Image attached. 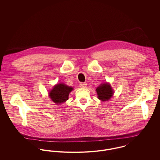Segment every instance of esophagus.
I'll return each mask as SVG.
<instances>
[{"label":"esophagus","mask_w":160,"mask_h":160,"mask_svg":"<svg viewBox=\"0 0 160 160\" xmlns=\"http://www.w3.org/2000/svg\"><path fill=\"white\" fill-rule=\"evenodd\" d=\"M87 83L86 82H81L80 84H79V86L81 88H86V86H87Z\"/></svg>","instance_id":"34e87169"}]
</instances>
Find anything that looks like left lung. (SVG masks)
<instances>
[{
	"instance_id": "left-lung-1",
	"label": "left lung",
	"mask_w": 160,
	"mask_h": 160,
	"mask_svg": "<svg viewBox=\"0 0 160 160\" xmlns=\"http://www.w3.org/2000/svg\"><path fill=\"white\" fill-rule=\"evenodd\" d=\"M96 92L97 98L102 101H108L114 95V91L109 82H103L100 84L97 89Z\"/></svg>"
}]
</instances>
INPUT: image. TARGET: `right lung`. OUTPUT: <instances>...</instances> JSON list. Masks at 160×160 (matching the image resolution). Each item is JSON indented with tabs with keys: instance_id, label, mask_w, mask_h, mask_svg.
Masks as SVG:
<instances>
[{
	"instance_id": "add662e5",
	"label": "right lung",
	"mask_w": 160,
	"mask_h": 160,
	"mask_svg": "<svg viewBox=\"0 0 160 160\" xmlns=\"http://www.w3.org/2000/svg\"><path fill=\"white\" fill-rule=\"evenodd\" d=\"M73 89L64 83L57 84L48 92V96L56 105H60L68 100L69 93Z\"/></svg>"
}]
</instances>
